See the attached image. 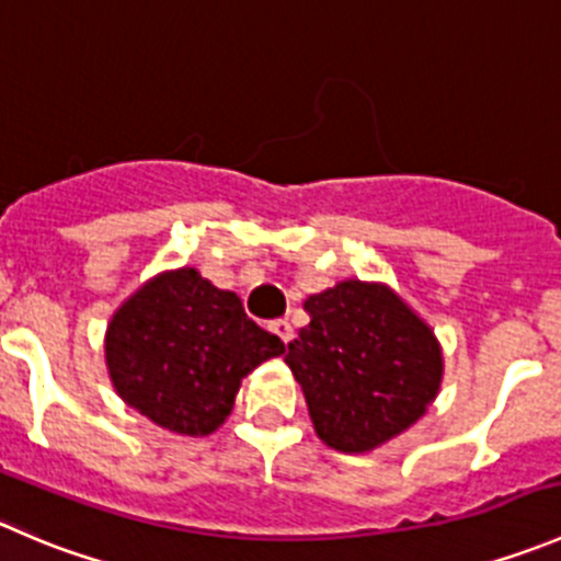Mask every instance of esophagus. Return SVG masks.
<instances>
[{"label":"esophagus","mask_w":561,"mask_h":561,"mask_svg":"<svg viewBox=\"0 0 561 561\" xmlns=\"http://www.w3.org/2000/svg\"><path fill=\"white\" fill-rule=\"evenodd\" d=\"M270 330H273L283 343H288L294 337V327H291V321H288V319H275L273 324H270Z\"/></svg>","instance_id":"34e87169"}]
</instances>
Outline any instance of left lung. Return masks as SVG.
<instances>
[{"label": "left lung", "instance_id": "obj_1", "mask_svg": "<svg viewBox=\"0 0 561 561\" xmlns=\"http://www.w3.org/2000/svg\"><path fill=\"white\" fill-rule=\"evenodd\" d=\"M310 324L288 343L321 442L368 453L407 431L439 392L434 332L387 286L343 280L305 299Z\"/></svg>", "mask_w": 561, "mask_h": 561}]
</instances>
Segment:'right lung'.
I'll return each instance as SVG.
<instances>
[{"instance_id":"right-lung-1","label":"right lung","mask_w":561,"mask_h":561,"mask_svg":"<svg viewBox=\"0 0 561 561\" xmlns=\"http://www.w3.org/2000/svg\"><path fill=\"white\" fill-rule=\"evenodd\" d=\"M283 352L280 337L248 319L234 291L191 267L138 288L105 335L122 401L182 436L213 434L229 417L242 376Z\"/></svg>"}]
</instances>
